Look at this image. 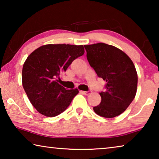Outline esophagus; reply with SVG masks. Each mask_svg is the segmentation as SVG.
I'll use <instances>...</instances> for the list:
<instances>
[{
	"instance_id": "34e87169",
	"label": "esophagus",
	"mask_w": 159,
	"mask_h": 159,
	"mask_svg": "<svg viewBox=\"0 0 159 159\" xmlns=\"http://www.w3.org/2000/svg\"><path fill=\"white\" fill-rule=\"evenodd\" d=\"M80 93H82V94H84V95H89V94L91 93V91H90V90H88V91H83V90H80Z\"/></svg>"
}]
</instances>
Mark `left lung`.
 <instances>
[{
    "mask_svg": "<svg viewBox=\"0 0 159 159\" xmlns=\"http://www.w3.org/2000/svg\"><path fill=\"white\" fill-rule=\"evenodd\" d=\"M90 66L107 82L99 93L102 101L94 107L97 114L104 118L120 115L135 97L138 74L130 58L118 48L103 43L84 45Z\"/></svg>",
    "mask_w": 159,
    "mask_h": 159,
    "instance_id": "8db88e82",
    "label": "left lung"
}]
</instances>
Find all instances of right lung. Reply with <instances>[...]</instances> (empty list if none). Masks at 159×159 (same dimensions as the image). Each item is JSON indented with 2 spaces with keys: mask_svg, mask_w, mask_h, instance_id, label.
<instances>
[{
  "mask_svg": "<svg viewBox=\"0 0 159 159\" xmlns=\"http://www.w3.org/2000/svg\"><path fill=\"white\" fill-rule=\"evenodd\" d=\"M85 52L83 45L48 44L39 47L26 59L22 85L29 101L40 114L56 116L65 111L79 90H66L58 83L60 74Z\"/></svg>",
  "mask_w": 159,
  "mask_h": 159,
  "instance_id": "1",
  "label": "right lung"
}]
</instances>
